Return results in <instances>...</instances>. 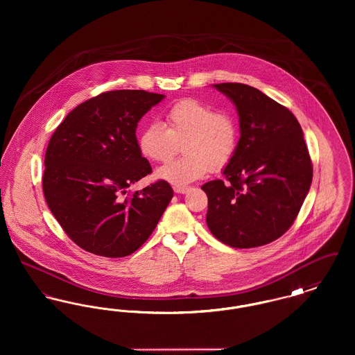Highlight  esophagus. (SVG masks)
Masks as SVG:
<instances>
[{
    "mask_svg": "<svg viewBox=\"0 0 355 355\" xmlns=\"http://www.w3.org/2000/svg\"><path fill=\"white\" fill-rule=\"evenodd\" d=\"M173 189H174V191H175V193H178V194H185V193H187V191L190 190V187H187V186L175 185Z\"/></svg>",
    "mask_w": 355,
    "mask_h": 355,
    "instance_id": "esophagus-1",
    "label": "esophagus"
}]
</instances>
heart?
<instances>
[{"instance_id":"b5f03b06","label":"heart","mask_w":355,"mask_h":355,"mask_svg":"<svg viewBox=\"0 0 355 355\" xmlns=\"http://www.w3.org/2000/svg\"><path fill=\"white\" fill-rule=\"evenodd\" d=\"M165 122L149 123L138 135V149L154 162H166L182 144L184 157L157 170V178L173 185H187L210 169L225 168L234 157L239 141L236 117L214 112L197 100H182L165 112Z\"/></svg>"}]
</instances>
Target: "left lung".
<instances>
[{
  "instance_id": "obj_1",
  "label": "left lung",
  "mask_w": 355,
  "mask_h": 355,
  "mask_svg": "<svg viewBox=\"0 0 355 355\" xmlns=\"http://www.w3.org/2000/svg\"><path fill=\"white\" fill-rule=\"evenodd\" d=\"M236 105L238 148L223 169L226 182L202 185L206 223L220 242L250 249L285 234L313 180L304 132L294 114L249 85H213Z\"/></svg>"
}]
</instances>
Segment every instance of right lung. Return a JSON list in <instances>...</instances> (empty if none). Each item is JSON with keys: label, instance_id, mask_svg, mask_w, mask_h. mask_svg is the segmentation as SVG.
<instances>
[{"label": "right lung", "instance_id": "add662e5", "mask_svg": "<svg viewBox=\"0 0 355 355\" xmlns=\"http://www.w3.org/2000/svg\"><path fill=\"white\" fill-rule=\"evenodd\" d=\"M164 98L145 90L101 93L73 109L51 135L42 177L45 200L70 239L89 253H135L173 198L162 180L123 198L152 173L135 129Z\"/></svg>", "mask_w": 355, "mask_h": 355}]
</instances>
